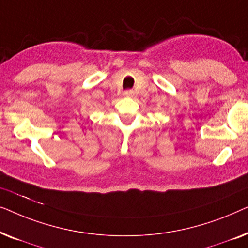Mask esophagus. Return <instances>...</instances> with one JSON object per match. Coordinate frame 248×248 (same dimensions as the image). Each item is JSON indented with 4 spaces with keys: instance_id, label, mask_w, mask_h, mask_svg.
Listing matches in <instances>:
<instances>
[{
    "instance_id": "1",
    "label": "esophagus",
    "mask_w": 248,
    "mask_h": 248,
    "mask_svg": "<svg viewBox=\"0 0 248 248\" xmlns=\"http://www.w3.org/2000/svg\"><path fill=\"white\" fill-rule=\"evenodd\" d=\"M123 94L127 98H133V97H135V91L134 90H126V91H124Z\"/></svg>"
}]
</instances>
